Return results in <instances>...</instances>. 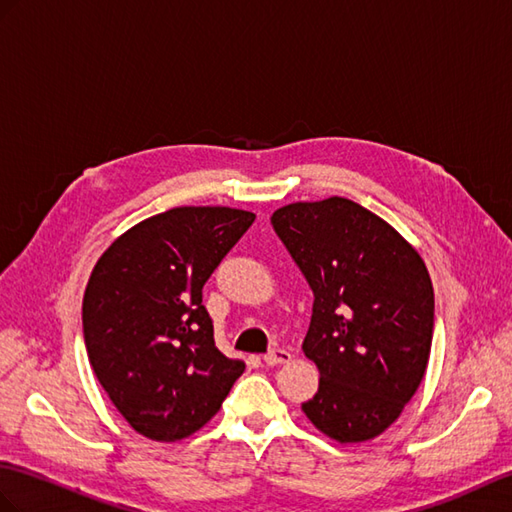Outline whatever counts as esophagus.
<instances>
[{
	"label": "esophagus",
	"mask_w": 512,
	"mask_h": 512,
	"mask_svg": "<svg viewBox=\"0 0 512 512\" xmlns=\"http://www.w3.org/2000/svg\"><path fill=\"white\" fill-rule=\"evenodd\" d=\"M263 360L265 363L269 365V367H273V365H282V363H289L291 360V354L286 352V350H280V347H276V350H271V352H267L265 356H263Z\"/></svg>",
	"instance_id": "esophagus-1"
}]
</instances>
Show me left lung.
Segmentation results:
<instances>
[{"mask_svg":"<svg viewBox=\"0 0 512 512\" xmlns=\"http://www.w3.org/2000/svg\"><path fill=\"white\" fill-rule=\"evenodd\" d=\"M271 223L315 295L302 350L321 380L302 410L336 441H369L402 415L426 373L430 273L389 223L352 199L289 204Z\"/></svg>","mask_w":512,"mask_h":512,"instance_id":"8db88e82","label":"left lung"}]
</instances>
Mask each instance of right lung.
Wrapping results in <instances>:
<instances>
[{
	"instance_id": "obj_1",
	"label": "right lung",
	"mask_w": 512,
	"mask_h": 512,
	"mask_svg": "<svg viewBox=\"0 0 512 512\" xmlns=\"http://www.w3.org/2000/svg\"><path fill=\"white\" fill-rule=\"evenodd\" d=\"M254 219L223 206L173 208L97 260L82 302L86 354L110 402L149 439L202 428L245 371L217 350L202 289Z\"/></svg>"
}]
</instances>
